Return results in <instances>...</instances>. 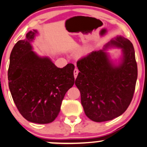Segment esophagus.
<instances>
[{"mask_svg": "<svg viewBox=\"0 0 147 147\" xmlns=\"http://www.w3.org/2000/svg\"><path fill=\"white\" fill-rule=\"evenodd\" d=\"M79 70H78L77 68H76L74 70V77H75V79H76V78H77V75H78V74H79Z\"/></svg>", "mask_w": 147, "mask_h": 147, "instance_id": "obj_1", "label": "esophagus"}]
</instances>
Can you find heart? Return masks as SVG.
Listing matches in <instances>:
<instances>
[{"instance_id":"heart-1","label":"heart","mask_w":147,"mask_h":147,"mask_svg":"<svg viewBox=\"0 0 147 147\" xmlns=\"http://www.w3.org/2000/svg\"><path fill=\"white\" fill-rule=\"evenodd\" d=\"M85 53H86V51H82L81 52H80V55L83 56V55H85Z\"/></svg>"}]
</instances>
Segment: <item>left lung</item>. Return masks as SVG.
<instances>
[{
    "label": "left lung",
    "instance_id": "1",
    "mask_svg": "<svg viewBox=\"0 0 147 147\" xmlns=\"http://www.w3.org/2000/svg\"><path fill=\"white\" fill-rule=\"evenodd\" d=\"M111 47L122 50L118 63L105 52ZM77 66L80 72L75 85L81 93L86 116L96 122L121 116L132 101L137 80V64L130 41L116 36L103 50L92 52L79 60Z\"/></svg>",
    "mask_w": 147,
    "mask_h": 147
}]
</instances>
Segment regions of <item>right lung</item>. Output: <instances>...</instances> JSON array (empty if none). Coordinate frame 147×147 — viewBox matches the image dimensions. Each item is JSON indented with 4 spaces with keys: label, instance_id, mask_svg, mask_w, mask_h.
Returning a JSON list of instances; mask_svg holds the SVG:
<instances>
[{
    "label": "right lung",
    "instance_id": "1",
    "mask_svg": "<svg viewBox=\"0 0 147 147\" xmlns=\"http://www.w3.org/2000/svg\"><path fill=\"white\" fill-rule=\"evenodd\" d=\"M38 34L29 31L19 40L10 55L9 87L13 99L24 118L36 124H48L55 120L62 101L75 83V66L58 68L48 56L33 51L31 43Z\"/></svg>",
    "mask_w": 147,
    "mask_h": 147
}]
</instances>
